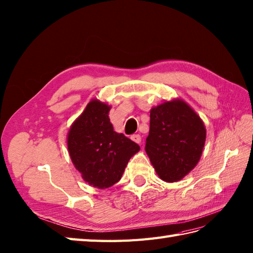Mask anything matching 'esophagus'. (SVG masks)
<instances>
[{"mask_svg":"<svg viewBox=\"0 0 253 253\" xmlns=\"http://www.w3.org/2000/svg\"><path fill=\"white\" fill-rule=\"evenodd\" d=\"M132 141H134L136 143H140L141 142V136L140 134H132V136L130 137Z\"/></svg>","mask_w":253,"mask_h":253,"instance_id":"esophagus-1","label":"esophagus"}]
</instances>
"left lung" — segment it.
I'll list each match as a JSON object with an SVG mask.
<instances>
[{
  "instance_id": "1",
  "label": "left lung",
  "mask_w": 253,
  "mask_h": 253,
  "mask_svg": "<svg viewBox=\"0 0 253 253\" xmlns=\"http://www.w3.org/2000/svg\"><path fill=\"white\" fill-rule=\"evenodd\" d=\"M205 141L203 121L183 100L174 99L151 109L145 152L162 180L183 179L201 160Z\"/></svg>"
}]
</instances>
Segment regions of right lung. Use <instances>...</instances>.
<instances>
[{
	"instance_id": "add662e5",
	"label": "right lung",
	"mask_w": 253,
	"mask_h": 253,
	"mask_svg": "<svg viewBox=\"0 0 253 253\" xmlns=\"http://www.w3.org/2000/svg\"><path fill=\"white\" fill-rule=\"evenodd\" d=\"M111 107L93 99L70 128L68 150L82 178L98 189L112 186L122 178L140 146L114 131L109 119Z\"/></svg>"
}]
</instances>
